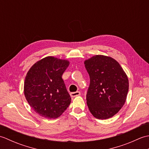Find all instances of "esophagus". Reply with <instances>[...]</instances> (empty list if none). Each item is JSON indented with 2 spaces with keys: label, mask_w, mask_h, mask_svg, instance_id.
I'll list each match as a JSON object with an SVG mask.
<instances>
[{
  "label": "esophagus",
  "mask_w": 149,
  "mask_h": 149,
  "mask_svg": "<svg viewBox=\"0 0 149 149\" xmlns=\"http://www.w3.org/2000/svg\"><path fill=\"white\" fill-rule=\"evenodd\" d=\"M80 95H81L80 91H75V92L70 93V96H71L72 97H75L79 96Z\"/></svg>",
  "instance_id": "34e87169"
}]
</instances>
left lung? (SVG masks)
Listing matches in <instances>:
<instances>
[{
    "label": "left lung",
    "mask_w": 149,
    "mask_h": 149,
    "mask_svg": "<svg viewBox=\"0 0 149 149\" xmlns=\"http://www.w3.org/2000/svg\"><path fill=\"white\" fill-rule=\"evenodd\" d=\"M90 77L86 102L96 118H111L121 109L127 99L129 79L122 66L111 57L95 55L86 59Z\"/></svg>",
    "instance_id": "obj_1"
}]
</instances>
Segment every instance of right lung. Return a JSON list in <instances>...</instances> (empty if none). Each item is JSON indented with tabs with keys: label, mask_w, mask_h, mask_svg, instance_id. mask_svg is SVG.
Wrapping results in <instances>:
<instances>
[{
	"label": "right lung",
	"mask_w": 149,
	"mask_h": 149,
	"mask_svg": "<svg viewBox=\"0 0 149 149\" xmlns=\"http://www.w3.org/2000/svg\"><path fill=\"white\" fill-rule=\"evenodd\" d=\"M70 64L66 59L47 56L36 62L27 72L24 91L30 106L41 116L55 119L71 102L62 75Z\"/></svg>",
	"instance_id": "1"
}]
</instances>
